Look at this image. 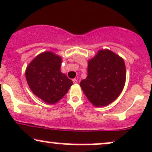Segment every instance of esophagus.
Segmentation results:
<instances>
[{"label":"esophagus","mask_w":152,"mask_h":152,"mask_svg":"<svg viewBox=\"0 0 152 152\" xmlns=\"http://www.w3.org/2000/svg\"><path fill=\"white\" fill-rule=\"evenodd\" d=\"M72 81H73V82H74V83H78L77 79H76V78H74V79H73Z\"/></svg>","instance_id":"esophagus-1"}]
</instances>
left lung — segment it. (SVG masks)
I'll list each match as a JSON object with an SVG mask.
<instances>
[{
	"label": "left lung",
	"instance_id": "8db88e82",
	"mask_svg": "<svg viewBox=\"0 0 152 152\" xmlns=\"http://www.w3.org/2000/svg\"><path fill=\"white\" fill-rule=\"evenodd\" d=\"M126 80L125 61L113 52L100 50L88 61V76L80 83L86 96L93 105H109L120 96Z\"/></svg>",
	"mask_w": 152,
	"mask_h": 152
}]
</instances>
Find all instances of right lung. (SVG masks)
Here are the masks:
<instances>
[{"label":"right lung","mask_w":152,"mask_h":152,"mask_svg":"<svg viewBox=\"0 0 152 152\" xmlns=\"http://www.w3.org/2000/svg\"><path fill=\"white\" fill-rule=\"evenodd\" d=\"M61 58L46 52L36 56L25 71V77L32 93L45 103L54 104L61 100L73 81L60 71Z\"/></svg>","instance_id":"add662e5"}]
</instances>
